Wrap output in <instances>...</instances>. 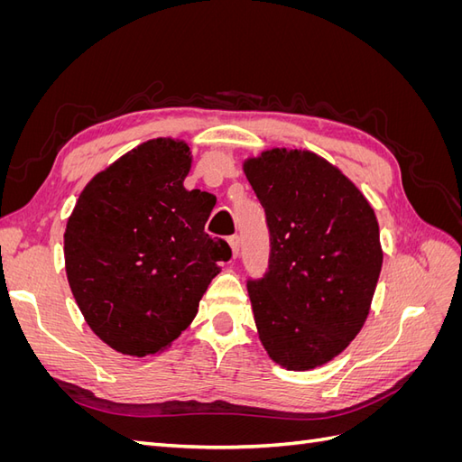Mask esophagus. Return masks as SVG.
Listing matches in <instances>:
<instances>
[{
	"mask_svg": "<svg viewBox=\"0 0 462 462\" xmlns=\"http://www.w3.org/2000/svg\"><path fill=\"white\" fill-rule=\"evenodd\" d=\"M227 243H229V248H231V254H233V258H236V254H239V246H241V243H239V236H236V235L229 236Z\"/></svg>",
	"mask_w": 462,
	"mask_h": 462,
	"instance_id": "esophagus-1",
	"label": "esophagus"
}]
</instances>
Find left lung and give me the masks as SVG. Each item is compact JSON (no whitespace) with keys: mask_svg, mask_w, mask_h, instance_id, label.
<instances>
[{"mask_svg":"<svg viewBox=\"0 0 462 462\" xmlns=\"http://www.w3.org/2000/svg\"><path fill=\"white\" fill-rule=\"evenodd\" d=\"M243 170L272 236L268 275L248 283L258 337L282 368L324 366L370 314L383 263L374 208L310 150H263Z\"/></svg>","mask_w":462,"mask_h":462,"instance_id":"left-lung-1","label":"left lung"}]
</instances>
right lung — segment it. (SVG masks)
Returning <instances> with one entry per match:
<instances>
[{
  "instance_id": "1",
  "label": "right lung",
  "mask_w": 462,
  "mask_h": 462,
  "mask_svg": "<svg viewBox=\"0 0 462 462\" xmlns=\"http://www.w3.org/2000/svg\"><path fill=\"white\" fill-rule=\"evenodd\" d=\"M190 165L185 141L152 138L96 173L67 219L69 287L88 328L121 355L171 346L231 256L204 233L216 199L183 187Z\"/></svg>"
}]
</instances>
